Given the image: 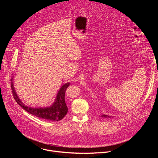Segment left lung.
Instances as JSON below:
<instances>
[{
	"label": "left lung",
	"instance_id": "left-lung-1",
	"mask_svg": "<svg viewBox=\"0 0 158 158\" xmlns=\"http://www.w3.org/2000/svg\"><path fill=\"white\" fill-rule=\"evenodd\" d=\"M101 116L102 118H113V117H111V116H109L106 115V114H102V115H101Z\"/></svg>",
	"mask_w": 158,
	"mask_h": 158
}]
</instances>
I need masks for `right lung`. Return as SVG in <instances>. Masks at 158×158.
<instances>
[{"mask_svg": "<svg viewBox=\"0 0 158 158\" xmlns=\"http://www.w3.org/2000/svg\"><path fill=\"white\" fill-rule=\"evenodd\" d=\"M13 80L12 78L11 81ZM11 89L14 98L18 104H19L24 110L29 113L39 118L46 119L49 121H59L63 119V118L67 113V108L65 102V92L67 88L70 85V82H67L64 84L59 89L57 93L56 98L53 104L47 107H37L34 108L26 106L22 102L18 97L14 87L13 82H11Z\"/></svg>", "mask_w": 158, "mask_h": 158, "instance_id": "1", "label": "right lung"}]
</instances>
